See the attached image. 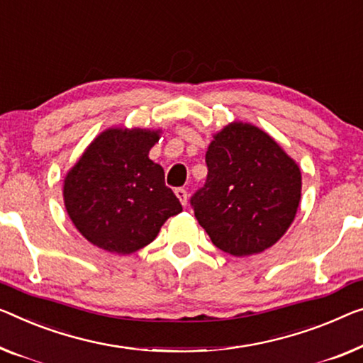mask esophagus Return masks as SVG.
Here are the masks:
<instances>
[{"mask_svg":"<svg viewBox=\"0 0 363 363\" xmlns=\"http://www.w3.org/2000/svg\"><path fill=\"white\" fill-rule=\"evenodd\" d=\"M174 194L177 196V199L181 200V203H182V205H187V191H186V189L177 187L176 191H174Z\"/></svg>","mask_w":363,"mask_h":363,"instance_id":"esophagus-1","label":"esophagus"}]
</instances>
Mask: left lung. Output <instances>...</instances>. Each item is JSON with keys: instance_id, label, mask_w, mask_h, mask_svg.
Listing matches in <instances>:
<instances>
[{"instance_id": "left-lung-1", "label": "left lung", "mask_w": 363, "mask_h": 363, "mask_svg": "<svg viewBox=\"0 0 363 363\" xmlns=\"http://www.w3.org/2000/svg\"><path fill=\"white\" fill-rule=\"evenodd\" d=\"M203 187L191 205L218 250L242 257L274 246L295 220L298 164L264 130L233 122L213 135Z\"/></svg>"}]
</instances>
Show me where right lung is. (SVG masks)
Segmentation results:
<instances>
[{"instance_id":"obj_1","label":"right lung","mask_w":363,"mask_h":363,"mask_svg":"<svg viewBox=\"0 0 363 363\" xmlns=\"http://www.w3.org/2000/svg\"><path fill=\"white\" fill-rule=\"evenodd\" d=\"M161 130L107 128L91 142L63 182L65 208L89 242L132 254L182 212L164 171L148 158Z\"/></svg>"}]
</instances>
